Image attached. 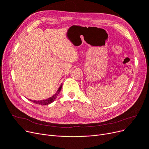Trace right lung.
<instances>
[{"label": "right lung", "instance_id": "1", "mask_svg": "<svg viewBox=\"0 0 149 149\" xmlns=\"http://www.w3.org/2000/svg\"><path fill=\"white\" fill-rule=\"evenodd\" d=\"M62 88V84H61L60 86L59 87V88L58 89L57 92L55 93V94L54 95H52V97H49V98H47L46 100H40V101H36V100H29L30 101H33V103H36V104H40V105H48L49 104H51V103H52L53 101L56 99V98L57 97L58 95L59 92H60L61 89Z\"/></svg>", "mask_w": 149, "mask_h": 149}]
</instances>
